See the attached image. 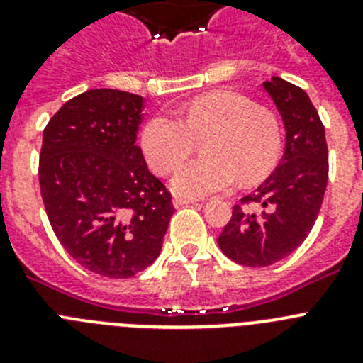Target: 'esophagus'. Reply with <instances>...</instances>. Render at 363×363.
Instances as JSON below:
<instances>
[{"label": "esophagus", "mask_w": 363, "mask_h": 363, "mask_svg": "<svg viewBox=\"0 0 363 363\" xmlns=\"http://www.w3.org/2000/svg\"><path fill=\"white\" fill-rule=\"evenodd\" d=\"M189 203H198V200H194V198H174V200H172V205H174V207H182V205Z\"/></svg>", "instance_id": "obj_1"}]
</instances>
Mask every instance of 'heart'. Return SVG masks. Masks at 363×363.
<instances>
[{
	"label": "heart",
	"instance_id": "1",
	"mask_svg": "<svg viewBox=\"0 0 363 363\" xmlns=\"http://www.w3.org/2000/svg\"><path fill=\"white\" fill-rule=\"evenodd\" d=\"M205 138L207 158L182 165L171 179L176 194L211 196L242 178L259 182L272 171L281 152V129L271 111L256 107L240 92L216 91L198 96L179 108V118L154 114L142 130L145 160L160 174L171 172Z\"/></svg>",
	"mask_w": 363,
	"mask_h": 363
}]
</instances>
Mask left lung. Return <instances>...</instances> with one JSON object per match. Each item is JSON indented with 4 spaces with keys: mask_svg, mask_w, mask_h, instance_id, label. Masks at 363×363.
<instances>
[{
    "mask_svg": "<svg viewBox=\"0 0 363 363\" xmlns=\"http://www.w3.org/2000/svg\"><path fill=\"white\" fill-rule=\"evenodd\" d=\"M264 89L284 121L285 152L255 194L242 198L259 203V213L234 205L218 238L221 252L245 267H269L303 243L318 218L329 172L325 129L306 91L277 76Z\"/></svg>",
    "mask_w": 363,
    "mask_h": 363,
    "instance_id": "left-lung-1",
    "label": "left lung"
}]
</instances>
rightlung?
Instances as JSON below:
<instances>
[{
	"mask_svg": "<svg viewBox=\"0 0 363 363\" xmlns=\"http://www.w3.org/2000/svg\"><path fill=\"white\" fill-rule=\"evenodd\" d=\"M142 111V96L91 89L43 130L40 187L54 234L79 265L107 278L152 265L174 214L136 145Z\"/></svg>",
	"mask_w": 363,
	"mask_h": 363,
	"instance_id": "obj_1",
	"label": "right lung"
}]
</instances>
